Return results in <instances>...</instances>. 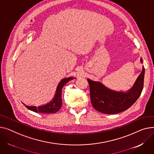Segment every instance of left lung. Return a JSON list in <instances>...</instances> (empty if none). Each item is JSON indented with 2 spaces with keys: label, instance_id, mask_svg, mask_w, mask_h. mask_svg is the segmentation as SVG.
Here are the masks:
<instances>
[{
  "label": "left lung",
  "instance_id": "left-lung-1",
  "mask_svg": "<svg viewBox=\"0 0 154 154\" xmlns=\"http://www.w3.org/2000/svg\"><path fill=\"white\" fill-rule=\"evenodd\" d=\"M142 63V59H140ZM145 69L139 75L135 84L127 93L111 90L98 82L88 79L91 103L94 108L105 114H116L130 108L141 94L144 87Z\"/></svg>",
  "mask_w": 154,
  "mask_h": 154
}]
</instances>
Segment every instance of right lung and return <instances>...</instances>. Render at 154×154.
<instances>
[{
	"label": "right lung",
	"instance_id": "1",
	"mask_svg": "<svg viewBox=\"0 0 154 154\" xmlns=\"http://www.w3.org/2000/svg\"><path fill=\"white\" fill-rule=\"evenodd\" d=\"M73 78H66L63 79L60 81V82L59 84L56 93L55 95L54 98L53 100L49 103L40 106H27L24 104V105L29 110H32L36 112H42V113H55L57 111H58L60 108L62 106V90L64 87L68 82L71 80Z\"/></svg>",
	"mask_w": 154,
	"mask_h": 154
}]
</instances>
